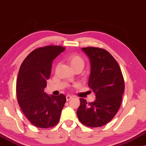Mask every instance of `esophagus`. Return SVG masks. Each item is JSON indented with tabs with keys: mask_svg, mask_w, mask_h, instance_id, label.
<instances>
[{
	"mask_svg": "<svg viewBox=\"0 0 146 146\" xmlns=\"http://www.w3.org/2000/svg\"><path fill=\"white\" fill-rule=\"evenodd\" d=\"M72 97H73V96H71V95H69V94H68V95H67V96H66V100H67V101H69V100H70L71 98H72Z\"/></svg>",
	"mask_w": 146,
	"mask_h": 146,
	"instance_id": "1",
	"label": "esophagus"
}]
</instances>
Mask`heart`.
Listing matches in <instances>:
<instances>
[{
  "label": "heart",
  "instance_id": "heart-1",
  "mask_svg": "<svg viewBox=\"0 0 146 146\" xmlns=\"http://www.w3.org/2000/svg\"><path fill=\"white\" fill-rule=\"evenodd\" d=\"M67 60L73 69L79 68L82 70L85 65V61L80 55L71 54L67 57Z\"/></svg>",
  "mask_w": 146,
  "mask_h": 146
}]
</instances>
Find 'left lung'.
<instances>
[{
	"label": "left lung",
	"mask_w": 146,
	"mask_h": 146,
	"mask_svg": "<svg viewBox=\"0 0 146 146\" xmlns=\"http://www.w3.org/2000/svg\"><path fill=\"white\" fill-rule=\"evenodd\" d=\"M90 59L91 73L88 85L95 93L96 100L87 102L80 98L77 114L82 124L96 128L107 124L120 107L124 81L120 66L106 50L94 47L83 48Z\"/></svg>",
	"instance_id": "obj_1"
}]
</instances>
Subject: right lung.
Instances as JSON below:
<instances>
[{
  "mask_svg": "<svg viewBox=\"0 0 146 146\" xmlns=\"http://www.w3.org/2000/svg\"><path fill=\"white\" fill-rule=\"evenodd\" d=\"M65 50L59 46L37 48L26 57L20 67L16 83L18 102L26 118L38 128L55 126L66 102L64 94L50 96L44 92L52 61Z\"/></svg>",
  "mask_w": 146,
  "mask_h": 146,
  "instance_id": "right-lung-1",
  "label": "right lung"
}]
</instances>
